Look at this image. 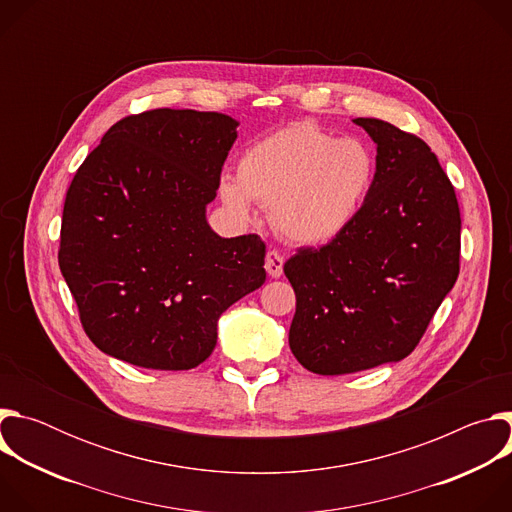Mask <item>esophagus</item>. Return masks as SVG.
Returning a JSON list of instances; mask_svg holds the SVG:
<instances>
[{"label":"esophagus","mask_w":512,"mask_h":512,"mask_svg":"<svg viewBox=\"0 0 512 512\" xmlns=\"http://www.w3.org/2000/svg\"><path fill=\"white\" fill-rule=\"evenodd\" d=\"M265 271L273 279L281 277V273H283V257L277 251H267V255H265Z\"/></svg>","instance_id":"esophagus-1"}]
</instances>
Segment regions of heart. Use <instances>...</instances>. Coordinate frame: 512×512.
Returning a JSON list of instances; mask_svg holds the SVG:
<instances>
[{
  "instance_id": "obj_1",
  "label": "heart",
  "mask_w": 512,
  "mask_h": 512,
  "mask_svg": "<svg viewBox=\"0 0 512 512\" xmlns=\"http://www.w3.org/2000/svg\"><path fill=\"white\" fill-rule=\"evenodd\" d=\"M377 180L367 143L338 139L310 121L289 123L243 152L237 180L225 176L218 194L241 221L253 202L271 206L273 227L298 245H326L358 218Z\"/></svg>"
}]
</instances>
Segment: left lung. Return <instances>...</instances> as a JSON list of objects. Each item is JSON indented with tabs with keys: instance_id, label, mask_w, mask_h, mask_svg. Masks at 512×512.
Instances as JSON below:
<instances>
[{
	"instance_id": "1",
	"label": "left lung",
	"mask_w": 512,
	"mask_h": 512,
	"mask_svg": "<svg viewBox=\"0 0 512 512\" xmlns=\"http://www.w3.org/2000/svg\"><path fill=\"white\" fill-rule=\"evenodd\" d=\"M375 188L352 227L283 265L296 291L289 348L316 375L403 360L460 273V208L429 145L373 119Z\"/></svg>"
}]
</instances>
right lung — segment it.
Wrapping results in <instances>:
<instances>
[{"mask_svg":"<svg viewBox=\"0 0 512 512\" xmlns=\"http://www.w3.org/2000/svg\"><path fill=\"white\" fill-rule=\"evenodd\" d=\"M237 127L212 111L129 115L72 178L58 265L105 354L194 369L216 346L221 314L263 285L265 243L223 239L206 221Z\"/></svg>","mask_w":512,"mask_h":512,"instance_id":"right-lung-1","label":"right lung"}]
</instances>
